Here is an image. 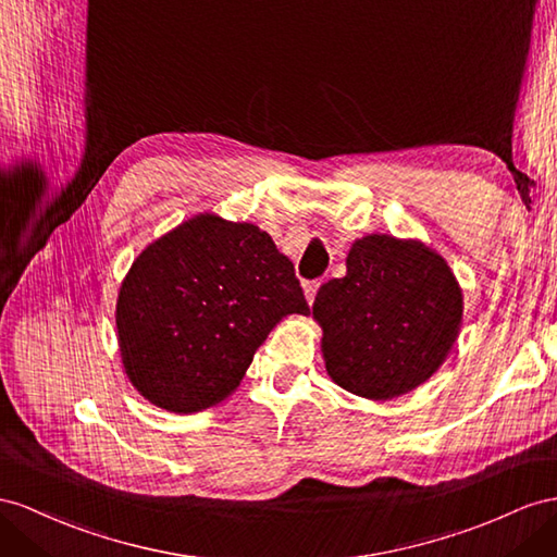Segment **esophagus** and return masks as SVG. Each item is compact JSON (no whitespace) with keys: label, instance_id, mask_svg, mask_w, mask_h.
<instances>
[{"label":"esophagus","instance_id":"obj_1","mask_svg":"<svg viewBox=\"0 0 557 557\" xmlns=\"http://www.w3.org/2000/svg\"><path fill=\"white\" fill-rule=\"evenodd\" d=\"M304 289H306L308 304H312V301H315V296H318V289H320V280H310V282H306V284H304Z\"/></svg>","mask_w":557,"mask_h":557}]
</instances>
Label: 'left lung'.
<instances>
[{
	"label": "left lung",
	"instance_id": "left-lung-1",
	"mask_svg": "<svg viewBox=\"0 0 557 557\" xmlns=\"http://www.w3.org/2000/svg\"><path fill=\"white\" fill-rule=\"evenodd\" d=\"M346 265L312 304L326 372L369 400L421 386L459 336L463 298L449 265L421 242L391 235L355 242Z\"/></svg>",
	"mask_w": 557,
	"mask_h": 557
}]
</instances>
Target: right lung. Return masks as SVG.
Returning <instances> with one entry per match:
<instances>
[{
  "label": "right lung",
  "mask_w": 557,
  "mask_h": 557,
  "mask_svg": "<svg viewBox=\"0 0 557 557\" xmlns=\"http://www.w3.org/2000/svg\"><path fill=\"white\" fill-rule=\"evenodd\" d=\"M308 301L268 233L211 213L134 261L117 298L126 374L157 407L190 414L231 395L270 330Z\"/></svg>",
  "instance_id": "1"
}]
</instances>
